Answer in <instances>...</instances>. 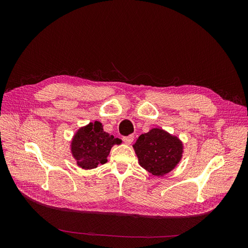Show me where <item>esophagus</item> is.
Segmentation results:
<instances>
[{"label": "esophagus", "instance_id": "esophagus-1", "mask_svg": "<svg viewBox=\"0 0 248 248\" xmlns=\"http://www.w3.org/2000/svg\"><path fill=\"white\" fill-rule=\"evenodd\" d=\"M133 139H134V137L133 136H128V137H124L123 138V141L125 142L126 145H130V144H132V141H133Z\"/></svg>", "mask_w": 248, "mask_h": 248}]
</instances>
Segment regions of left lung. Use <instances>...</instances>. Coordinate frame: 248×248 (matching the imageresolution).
I'll return each mask as SVG.
<instances>
[{
    "label": "left lung",
    "instance_id": "1",
    "mask_svg": "<svg viewBox=\"0 0 248 248\" xmlns=\"http://www.w3.org/2000/svg\"><path fill=\"white\" fill-rule=\"evenodd\" d=\"M140 166L157 177L174 170L182 159L183 142L162 128L140 134L133 146Z\"/></svg>",
    "mask_w": 248,
    "mask_h": 248
}]
</instances>
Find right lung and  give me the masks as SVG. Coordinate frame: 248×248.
<instances>
[{
    "mask_svg": "<svg viewBox=\"0 0 248 248\" xmlns=\"http://www.w3.org/2000/svg\"><path fill=\"white\" fill-rule=\"evenodd\" d=\"M122 140L115 139L103 130V125L98 122H90L74 133L71 140V154L77 164L84 170L96 169L99 164L108 162V156L114 145H120Z\"/></svg>",
    "mask_w": 248,
    "mask_h": 248,
    "instance_id": "right-lung-1",
    "label": "right lung"
}]
</instances>
